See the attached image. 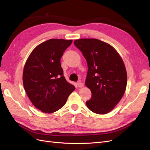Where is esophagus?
<instances>
[{
    "instance_id": "1",
    "label": "esophagus",
    "mask_w": 150,
    "mask_h": 150,
    "mask_svg": "<svg viewBox=\"0 0 150 150\" xmlns=\"http://www.w3.org/2000/svg\"><path fill=\"white\" fill-rule=\"evenodd\" d=\"M83 85V83L81 82V81H79V82H77V86L79 87H82Z\"/></svg>"
}]
</instances>
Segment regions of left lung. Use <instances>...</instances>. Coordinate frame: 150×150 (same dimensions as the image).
Here are the masks:
<instances>
[{
  "label": "left lung",
  "instance_id": "1",
  "mask_svg": "<svg viewBox=\"0 0 150 150\" xmlns=\"http://www.w3.org/2000/svg\"><path fill=\"white\" fill-rule=\"evenodd\" d=\"M74 45L86 59L85 85L92 92L86 102L93 112L105 114L112 110L125 93L127 73L121 57L112 46L97 39H80Z\"/></svg>",
  "mask_w": 150,
  "mask_h": 150
}]
</instances>
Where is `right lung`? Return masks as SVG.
<instances>
[{"label": "right lung", "mask_w": 150, "mask_h": 150, "mask_svg": "<svg viewBox=\"0 0 150 150\" xmlns=\"http://www.w3.org/2000/svg\"><path fill=\"white\" fill-rule=\"evenodd\" d=\"M72 40L51 39L37 46L25 63L23 80L33 104L45 113L56 112L65 104L75 87L63 76L60 59Z\"/></svg>", "instance_id": "1"}]
</instances>
